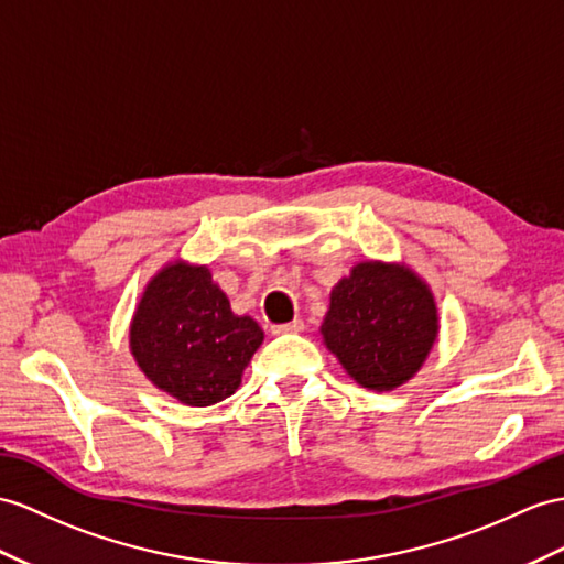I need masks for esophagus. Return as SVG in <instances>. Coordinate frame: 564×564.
Masks as SVG:
<instances>
[{
    "label": "esophagus",
    "mask_w": 564,
    "mask_h": 564,
    "mask_svg": "<svg viewBox=\"0 0 564 564\" xmlns=\"http://www.w3.org/2000/svg\"><path fill=\"white\" fill-rule=\"evenodd\" d=\"M274 335H296V333H304V321H292V323H284V325H274L272 327Z\"/></svg>",
    "instance_id": "1"
}]
</instances>
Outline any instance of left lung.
<instances>
[{
    "mask_svg": "<svg viewBox=\"0 0 564 564\" xmlns=\"http://www.w3.org/2000/svg\"><path fill=\"white\" fill-rule=\"evenodd\" d=\"M441 333L437 304L406 263L361 260L329 292L323 345L351 380L390 392L414 378Z\"/></svg>",
    "mask_w": 564,
    "mask_h": 564,
    "instance_id": "obj_1",
    "label": "left lung"
}]
</instances>
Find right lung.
Wrapping results in <instances>:
<instances>
[{
    "instance_id": "add662e5",
    "label": "right lung",
    "mask_w": 564,
    "mask_h": 564,
    "mask_svg": "<svg viewBox=\"0 0 564 564\" xmlns=\"http://www.w3.org/2000/svg\"><path fill=\"white\" fill-rule=\"evenodd\" d=\"M263 337L251 315L231 311L208 265L182 258L150 278L129 325L135 366L186 406L235 394Z\"/></svg>"
}]
</instances>
